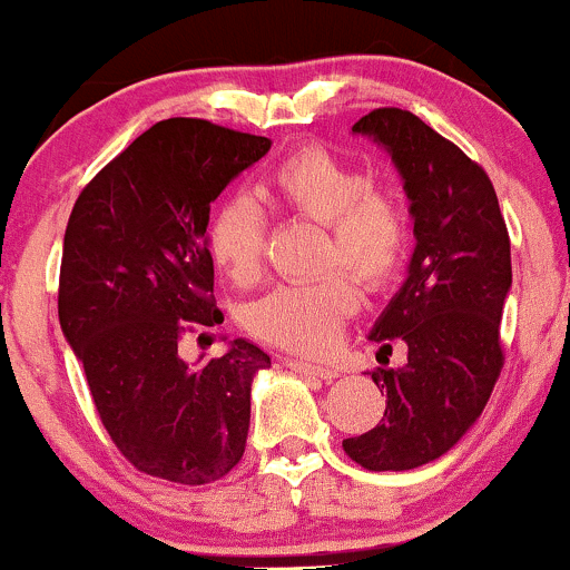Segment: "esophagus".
Masks as SVG:
<instances>
[{"label": "esophagus", "instance_id": "34e87169", "mask_svg": "<svg viewBox=\"0 0 570 570\" xmlns=\"http://www.w3.org/2000/svg\"><path fill=\"white\" fill-rule=\"evenodd\" d=\"M286 367L299 372V375H313V377H322V381H335L337 370L332 367H318V364H307V362H297V358H289Z\"/></svg>", "mask_w": 570, "mask_h": 570}]
</instances>
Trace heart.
Listing matches in <instances>:
<instances>
[{"mask_svg":"<svg viewBox=\"0 0 570 570\" xmlns=\"http://www.w3.org/2000/svg\"><path fill=\"white\" fill-rule=\"evenodd\" d=\"M265 193L281 212L326 227L322 267L330 273L311 284L276 286L248 307L246 324L278 348L324 353L362 303L350 277L367 289H381L396 276L407 246V214L391 189L372 185L356 166L324 147H299L286 155L267 176ZM208 252L235 284H254L265 254L259 203L244 193L222 200L208 222Z\"/></svg>","mask_w":570,"mask_h":570,"instance_id":"b5f03b06","label":"heart"}]
</instances>
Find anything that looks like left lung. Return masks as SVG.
<instances>
[{
	"instance_id": "obj_1",
	"label": "left lung",
	"mask_w": 570,
	"mask_h": 570,
	"mask_svg": "<svg viewBox=\"0 0 570 570\" xmlns=\"http://www.w3.org/2000/svg\"><path fill=\"white\" fill-rule=\"evenodd\" d=\"M394 158L415 219L404 286L372 340L407 364L372 370L385 391L375 429L343 440L370 472H407L448 453L485 410L503 367L501 313L512 286V246L485 168L407 109H372L353 126Z\"/></svg>"
}]
</instances>
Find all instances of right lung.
Masks as SVG:
<instances>
[{"mask_svg":"<svg viewBox=\"0 0 570 570\" xmlns=\"http://www.w3.org/2000/svg\"><path fill=\"white\" fill-rule=\"evenodd\" d=\"M267 149L265 136L171 117L109 160L71 208L58 318L104 429L149 476L208 485L246 450L254 372L271 356L233 340L189 367L179 343L222 324L208 212Z\"/></svg>","mask_w":570,"mask_h":570,"instance_id":"right-lung-1","label":"right lung"}]
</instances>
